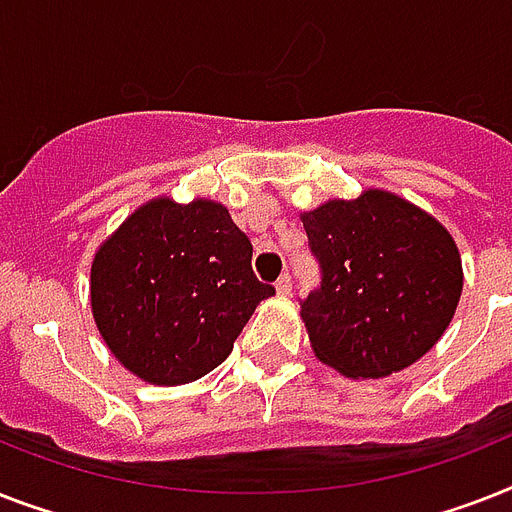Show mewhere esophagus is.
Instances as JSON below:
<instances>
[{"instance_id":"1","label":"esophagus","mask_w":512,"mask_h":512,"mask_svg":"<svg viewBox=\"0 0 512 512\" xmlns=\"http://www.w3.org/2000/svg\"><path fill=\"white\" fill-rule=\"evenodd\" d=\"M275 288L280 296H290V290H293V282H290V275H282L280 280L275 282Z\"/></svg>"}]
</instances>
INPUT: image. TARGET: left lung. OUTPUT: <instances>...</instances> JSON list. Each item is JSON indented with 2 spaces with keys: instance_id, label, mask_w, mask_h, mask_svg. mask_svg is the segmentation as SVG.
Here are the masks:
<instances>
[{
  "instance_id": "1",
  "label": "left lung",
  "mask_w": 512,
  "mask_h": 512,
  "mask_svg": "<svg viewBox=\"0 0 512 512\" xmlns=\"http://www.w3.org/2000/svg\"><path fill=\"white\" fill-rule=\"evenodd\" d=\"M320 288L301 317L320 362L346 378H386L433 349L455 317L463 264L431 214L386 190L301 214Z\"/></svg>"
}]
</instances>
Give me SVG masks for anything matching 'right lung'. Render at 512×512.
I'll list each match as a JSON object with an SVG mask.
<instances>
[{"label":"right lung","mask_w":512,"mask_h":512,"mask_svg":"<svg viewBox=\"0 0 512 512\" xmlns=\"http://www.w3.org/2000/svg\"><path fill=\"white\" fill-rule=\"evenodd\" d=\"M222 203L147 200L92 261V314L113 357L155 386L203 378L275 288Z\"/></svg>","instance_id":"1"}]
</instances>
